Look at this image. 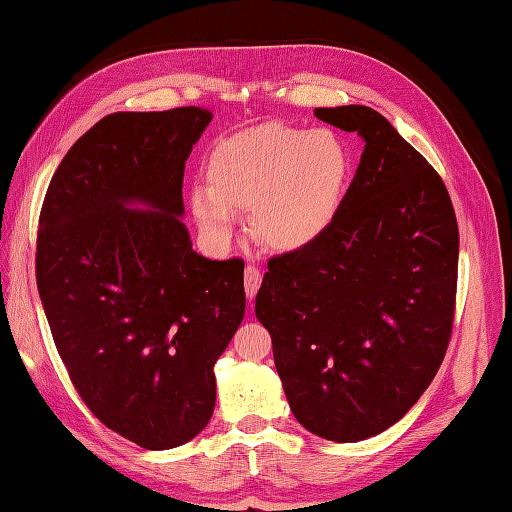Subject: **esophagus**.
<instances>
[{"label": "esophagus", "mask_w": 512, "mask_h": 512, "mask_svg": "<svg viewBox=\"0 0 512 512\" xmlns=\"http://www.w3.org/2000/svg\"><path fill=\"white\" fill-rule=\"evenodd\" d=\"M261 285V270L255 266H246L244 268V288H246V296L248 299H255V294Z\"/></svg>", "instance_id": "1"}]
</instances>
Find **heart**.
I'll list each match as a JSON object with an SVG mask.
<instances>
[{"instance_id": "heart-1", "label": "heart", "mask_w": 512, "mask_h": 512, "mask_svg": "<svg viewBox=\"0 0 512 512\" xmlns=\"http://www.w3.org/2000/svg\"><path fill=\"white\" fill-rule=\"evenodd\" d=\"M351 174V154L334 130L268 122L218 141L207 185L189 209L211 237H231L237 213L253 211L257 240L279 253L312 246L334 224Z\"/></svg>"}]
</instances>
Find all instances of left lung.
Instances as JSON below:
<instances>
[{"instance_id": "obj_1", "label": "left lung", "mask_w": 512, "mask_h": 512, "mask_svg": "<svg viewBox=\"0 0 512 512\" xmlns=\"http://www.w3.org/2000/svg\"><path fill=\"white\" fill-rule=\"evenodd\" d=\"M314 115L358 133L364 152L329 231L268 261L255 314L296 421L358 443L395 425L445 358L458 222L443 178L384 115L360 104Z\"/></svg>"}]
</instances>
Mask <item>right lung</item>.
I'll list each match as a JSON object with an SVG mask.
<instances>
[{
    "label": "right lung",
    "instance_id": "1",
    "mask_svg": "<svg viewBox=\"0 0 512 512\" xmlns=\"http://www.w3.org/2000/svg\"><path fill=\"white\" fill-rule=\"evenodd\" d=\"M211 117H102L58 165L39 218V296L71 384L144 449L205 430L213 364L244 318V261L198 255L181 222L185 161Z\"/></svg>",
    "mask_w": 512,
    "mask_h": 512
}]
</instances>
